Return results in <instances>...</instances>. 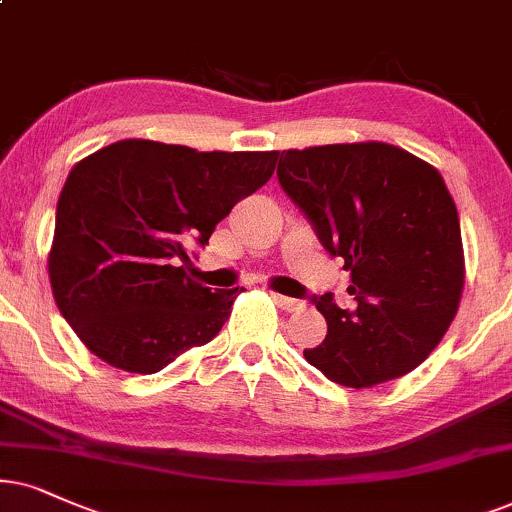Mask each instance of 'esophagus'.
Instances as JSON below:
<instances>
[{
  "label": "esophagus",
  "instance_id": "obj_1",
  "mask_svg": "<svg viewBox=\"0 0 512 512\" xmlns=\"http://www.w3.org/2000/svg\"><path fill=\"white\" fill-rule=\"evenodd\" d=\"M274 302L283 309V312H302V309H304L302 300H293V297L278 295V293H274Z\"/></svg>",
  "mask_w": 512,
  "mask_h": 512
}]
</instances>
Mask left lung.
I'll return each mask as SVG.
<instances>
[{
	"label": "left lung",
	"mask_w": 512,
	"mask_h": 512,
	"mask_svg": "<svg viewBox=\"0 0 512 512\" xmlns=\"http://www.w3.org/2000/svg\"><path fill=\"white\" fill-rule=\"evenodd\" d=\"M278 181L352 274L354 307L314 300L326 340L304 359L364 390L401 378L442 342L465 283L461 222L442 174L385 141L281 153Z\"/></svg>",
	"instance_id": "left-lung-1"
}]
</instances>
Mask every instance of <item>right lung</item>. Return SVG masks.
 Instances as JSON below:
<instances>
[{
	"mask_svg": "<svg viewBox=\"0 0 512 512\" xmlns=\"http://www.w3.org/2000/svg\"><path fill=\"white\" fill-rule=\"evenodd\" d=\"M278 155L122 139L70 170L47 267L58 312L89 352L148 375L222 331L243 288L200 286L186 250L267 184Z\"/></svg>",
	"mask_w": 512,
	"mask_h": 512,
	"instance_id": "add662e5",
	"label": "right lung"
}]
</instances>
